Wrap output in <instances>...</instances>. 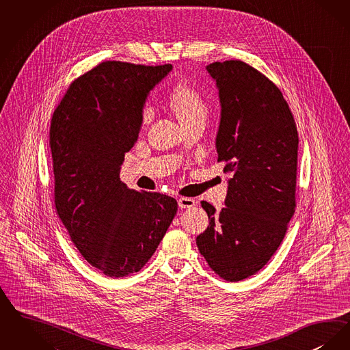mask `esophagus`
<instances>
[{"mask_svg": "<svg viewBox=\"0 0 350 350\" xmlns=\"http://www.w3.org/2000/svg\"><path fill=\"white\" fill-rule=\"evenodd\" d=\"M196 200L193 198H180L178 199V206L181 208H191L196 206Z\"/></svg>", "mask_w": 350, "mask_h": 350, "instance_id": "esophagus-1", "label": "esophagus"}]
</instances>
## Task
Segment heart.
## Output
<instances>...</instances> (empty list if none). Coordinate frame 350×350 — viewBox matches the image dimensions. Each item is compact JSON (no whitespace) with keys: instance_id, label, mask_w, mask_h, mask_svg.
I'll return each mask as SVG.
<instances>
[{"instance_id":"obj_1","label":"heart","mask_w":350,"mask_h":350,"mask_svg":"<svg viewBox=\"0 0 350 350\" xmlns=\"http://www.w3.org/2000/svg\"><path fill=\"white\" fill-rule=\"evenodd\" d=\"M169 107L180 120L182 126L204 122L208 116V105L194 87L180 84L169 96ZM152 118V108L146 105L142 109V121L146 124Z\"/></svg>"}]
</instances>
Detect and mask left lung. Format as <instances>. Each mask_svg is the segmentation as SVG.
<instances>
[{"instance_id": "8db88e82", "label": "left lung", "mask_w": 350, "mask_h": 350, "mask_svg": "<svg viewBox=\"0 0 350 350\" xmlns=\"http://www.w3.org/2000/svg\"><path fill=\"white\" fill-rule=\"evenodd\" d=\"M206 69L221 104L217 161L232 178L223 210L202 202L210 225L196 245L211 269L233 282L266 266L285 237L295 208L298 133L286 100L260 71L239 59Z\"/></svg>"}]
</instances>
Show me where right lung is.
<instances>
[{
    "mask_svg": "<svg viewBox=\"0 0 350 350\" xmlns=\"http://www.w3.org/2000/svg\"><path fill=\"white\" fill-rule=\"evenodd\" d=\"M170 70L101 62L70 84L51 121L57 215L84 259L109 278L142 269L177 213L174 198L120 180L147 95Z\"/></svg>",
    "mask_w": 350,
    "mask_h": 350,
    "instance_id": "right-lung-1",
    "label": "right lung"
}]
</instances>
